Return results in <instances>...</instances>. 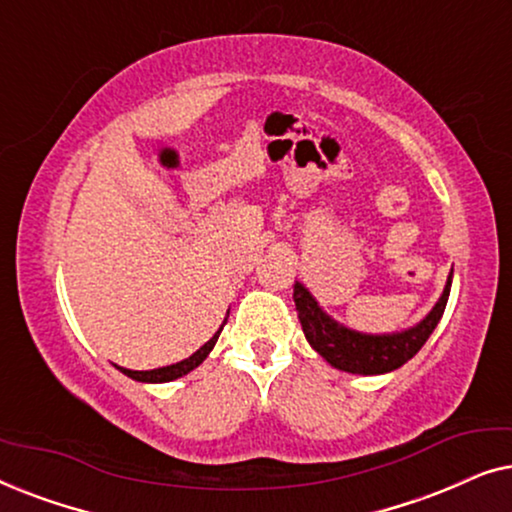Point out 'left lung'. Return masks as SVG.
Segmentation results:
<instances>
[{
	"label": "left lung",
	"instance_id": "obj_1",
	"mask_svg": "<svg viewBox=\"0 0 512 512\" xmlns=\"http://www.w3.org/2000/svg\"><path fill=\"white\" fill-rule=\"evenodd\" d=\"M450 286L452 272L447 277L443 296H440L436 307L426 314V319L408 328V331L394 335H363L340 326L338 321H333L321 310L317 300L310 296V291L300 282L293 284V303H296L298 319L307 342L333 368L356 375H382L389 373V370L401 368L403 363H408L424 347V342L429 340L433 328L438 326L440 317H443L447 298H450Z\"/></svg>",
	"mask_w": 512,
	"mask_h": 512
}]
</instances>
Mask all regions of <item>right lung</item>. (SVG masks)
<instances>
[{"label":"right lung","instance_id":"right-lung-1","mask_svg":"<svg viewBox=\"0 0 512 512\" xmlns=\"http://www.w3.org/2000/svg\"><path fill=\"white\" fill-rule=\"evenodd\" d=\"M226 321H228V319H226ZM226 321H223V324H226ZM221 328H223V326H221ZM221 328H219V331H216V335H214L212 340L205 342V345H202V347L198 349V352H195L193 356H188L186 361L174 363V366L156 368V370H128V368H118V370H121L123 375L132 377V380H137V382H172V380H177V377L191 373L193 368H198L200 363L207 359V354L212 352L214 345H216V340H219Z\"/></svg>","mask_w":512,"mask_h":512}]
</instances>
